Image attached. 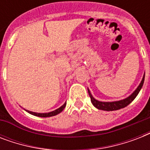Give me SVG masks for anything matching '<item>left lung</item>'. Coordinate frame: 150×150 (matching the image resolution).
<instances>
[{
  "mask_svg": "<svg viewBox=\"0 0 150 150\" xmlns=\"http://www.w3.org/2000/svg\"><path fill=\"white\" fill-rule=\"evenodd\" d=\"M145 79V74L143 75L142 79L141 82L139 85V86L136 88L135 91L133 92L131 94L130 96H128L127 98L123 99V100H117V101H112V102H103V101H99L94 98L93 95L91 94L89 89H88V93L91 99V102L94 107L99 110H106V111H113V110H120L121 108L127 107L128 104H130L132 102L133 100L137 96L139 91L142 89L143 83H144Z\"/></svg>",
  "mask_w": 150,
  "mask_h": 150,
  "instance_id": "left-lung-1",
  "label": "left lung"
}]
</instances>
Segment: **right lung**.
Listing matches in <instances>:
<instances>
[{
	"label": "right lung",
	"mask_w": 150,
	"mask_h": 150,
	"mask_svg": "<svg viewBox=\"0 0 150 150\" xmlns=\"http://www.w3.org/2000/svg\"><path fill=\"white\" fill-rule=\"evenodd\" d=\"M66 106V102L64 103L61 107H60L59 108H57V110H54V111L49 112V113H36V112H33V111H29L28 110L24 109L28 113H29L30 114H33L34 116H37V117H52V116H55L57 114H60L64 109V107Z\"/></svg>",
	"instance_id": "obj_1"
}]
</instances>
